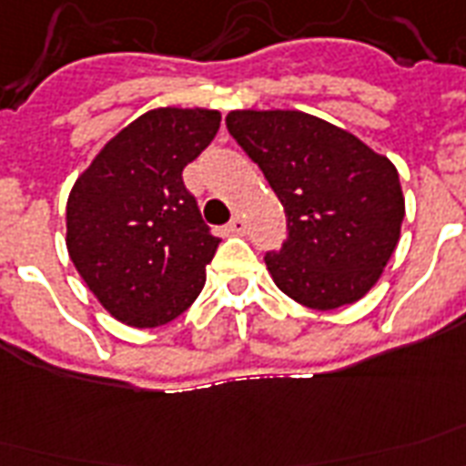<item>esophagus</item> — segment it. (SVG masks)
Returning <instances> with one entry per match:
<instances>
[{"mask_svg": "<svg viewBox=\"0 0 466 466\" xmlns=\"http://www.w3.org/2000/svg\"><path fill=\"white\" fill-rule=\"evenodd\" d=\"M245 228H248V223H245L243 216L238 214V216H233V218H230V223H228L230 233H236V236H243Z\"/></svg>", "mask_w": 466, "mask_h": 466, "instance_id": "1", "label": "esophagus"}]
</instances>
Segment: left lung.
<instances>
[{"label": "left lung", "mask_w": 466, "mask_h": 466, "mask_svg": "<svg viewBox=\"0 0 466 466\" xmlns=\"http://www.w3.org/2000/svg\"><path fill=\"white\" fill-rule=\"evenodd\" d=\"M226 126L287 211L289 236L265 255L274 284L319 311L362 299L401 236L394 165L304 111H230Z\"/></svg>", "instance_id": "obj_1"}]
</instances>
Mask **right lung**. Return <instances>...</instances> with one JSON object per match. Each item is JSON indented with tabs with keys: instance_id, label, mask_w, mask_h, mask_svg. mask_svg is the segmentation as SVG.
Instances as JSON below:
<instances>
[{
	"instance_id": "right-lung-1",
	"label": "right lung",
	"mask_w": 466,
	"mask_h": 466,
	"mask_svg": "<svg viewBox=\"0 0 466 466\" xmlns=\"http://www.w3.org/2000/svg\"><path fill=\"white\" fill-rule=\"evenodd\" d=\"M221 114L153 109L77 177L67 252L99 304L126 326L157 328L199 297L218 248L182 169L216 138Z\"/></svg>"
}]
</instances>
